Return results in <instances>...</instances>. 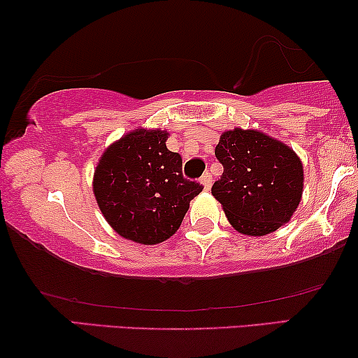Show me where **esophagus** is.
I'll list each match as a JSON object with an SVG mask.
<instances>
[{
    "instance_id": "obj_1",
    "label": "esophagus",
    "mask_w": 358,
    "mask_h": 358,
    "mask_svg": "<svg viewBox=\"0 0 358 358\" xmlns=\"http://www.w3.org/2000/svg\"><path fill=\"white\" fill-rule=\"evenodd\" d=\"M212 180H213V179H212V174H210L208 171L202 176V178H200V182L203 184V187L207 189V190H208L210 187H212Z\"/></svg>"
}]
</instances>
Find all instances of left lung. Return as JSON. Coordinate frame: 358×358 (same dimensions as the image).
<instances>
[{
  "label": "left lung",
  "mask_w": 358,
  "mask_h": 358,
  "mask_svg": "<svg viewBox=\"0 0 358 358\" xmlns=\"http://www.w3.org/2000/svg\"><path fill=\"white\" fill-rule=\"evenodd\" d=\"M215 156L223 176L213 197L236 231L264 236L292 218L303 192V164L290 146L257 130L234 129L220 136Z\"/></svg>",
  "instance_id": "left-lung-1"
}]
</instances>
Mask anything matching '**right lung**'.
Segmentation results:
<instances>
[{"label":"right lung","instance_id":"obj_1","mask_svg":"<svg viewBox=\"0 0 358 358\" xmlns=\"http://www.w3.org/2000/svg\"><path fill=\"white\" fill-rule=\"evenodd\" d=\"M163 130L136 129L104 151L92 180L97 205L122 238L158 244L173 236L203 185L182 176Z\"/></svg>","mask_w":358,"mask_h":358}]
</instances>
